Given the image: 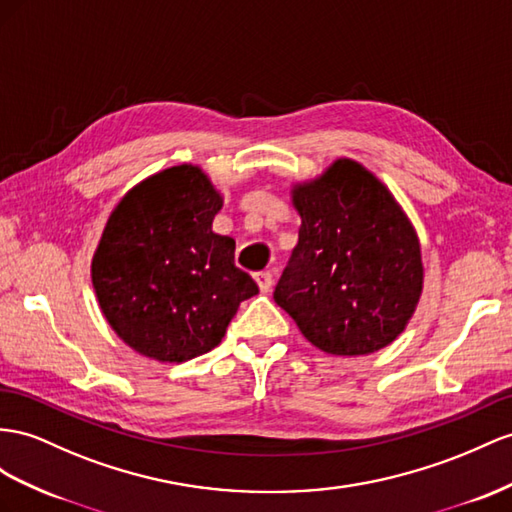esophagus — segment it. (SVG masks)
<instances>
[{"mask_svg":"<svg viewBox=\"0 0 512 512\" xmlns=\"http://www.w3.org/2000/svg\"><path fill=\"white\" fill-rule=\"evenodd\" d=\"M255 281H257V285H259V290H261V292H268L270 287H272V272H270V270H261V272H257V274H255Z\"/></svg>","mask_w":512,"mask_h":512,"instance_id":"1","label":"esophagus"}]
</instances>
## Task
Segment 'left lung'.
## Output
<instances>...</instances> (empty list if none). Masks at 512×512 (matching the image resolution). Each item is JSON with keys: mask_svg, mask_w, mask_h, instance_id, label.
<instances>
[{"mask_svg": "<svg viewBox=\"0 0 512 512\" xmlns=\"http://www.w3.org/2000/svg\"><path fill=\"white\" fill-rule=\"evenodd\" d=\"M298 244L274 287L309 342L329 355H370L391 344L422 294L415 229L370 170L337 160L294 188Z\"/></svg>", "mask_w": 512, "mask_h": 512, "instance_id": "left-lung-1", "label": "left lung"}]
</instances>
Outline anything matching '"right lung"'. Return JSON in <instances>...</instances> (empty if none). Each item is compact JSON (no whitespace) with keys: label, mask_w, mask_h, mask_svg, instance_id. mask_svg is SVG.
I'll list each match as a JSON object with an SVG mask.
<instances>
[{"label":"right lung","mask_w":512,"mask_h":512,"mask_svg":"<svg viewBox=\"0 0 512 512\" xmlns=\"http://www.w3.org/2000/svg\"><path fill=\"white\" fill-rule=\"evenodd\" d=\"M220 207L203 170L181 164L131 188L108 218L93 285L103 316L140 355L170 363L205 355L259 292L235 266V240L212 231Z\"/></svg>","instance_id":"right-lung-1"}]
</instances>
